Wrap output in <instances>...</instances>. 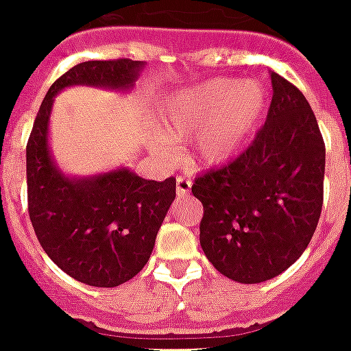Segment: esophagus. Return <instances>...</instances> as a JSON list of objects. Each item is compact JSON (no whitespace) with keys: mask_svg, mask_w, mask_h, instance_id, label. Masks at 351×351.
I'll use <instances>...</instances> for the list:
<instances>
[{"mask_svg":"<svg viewBox=\"0 0 351 351\" xmlns=\"http://www.w3.org/2000/svg\"><path fill=\"white\" fill-rule=\"evenodd\" d=\"M189 191H191V180H189L188 176H178L176 178V193L184 197L188 195Z\"/></svg>","mask_w":351,"mask_h":351,"instance_id":"obj_1","label":"esophagus"}]
</instances>
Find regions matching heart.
I'll return each mask as SVG.
<instances>
[{"mask_svg": "<svg viewBox=\"0 0 351 351\" xmlns=\"http://www.w3.org/2000/svg\"><path fill=\"white\" fill-rule=\"evenodd\" d=\"M266 96L258 83L214 77L169 98L162 111L163 136L152 137V149L171 158L169 143H182L197 136L193 162L217 165L238 154L261 121Z\"/></svg>", "mask_w": 351, "mask_h": 351, "instance_id": "heart-1", "label": "heart"}]
</instances>
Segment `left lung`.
<instances>
[{"mask_svg": "<svg viewBox=\"0 0 351 351\" xmlns=\"http://www.w3.org/2000/svg\"><path fill=\"white\" fill-rule=\"evenodd\" d=\"M268 119L247 150L199 175L201 247L214 268L243 285L290 268L313 238L324 204L326 145L307 98L271 72Z\"/></svg>", "mask_w": 351, "mask_h": 351, "instance_id": "left-lung-1", "label": "left lung"}]
</instances>
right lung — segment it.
I'll return each instance as SVG.
<instances>
[{
	"label": "right lung",
	"mask_w": 351,
	"mask_h": 351,
	"mask_svg": "<svg viewBox=\"0 0 351 351\" xmlns=\"http://www.w3.org/2000/svg\"><path fill=\"white\" fill-rule=\"evenodd\" d=\"M143 66L132 59L72 66L44 96L25 149L27 210L35 234L64 274L90 287H119L141 271L175 201L176 180H145L128 169L87 178L64 176L48 147L53 96L70 85L130 89Z\"/></svg>",
	"instance_id": "1"
}]
</instances>
